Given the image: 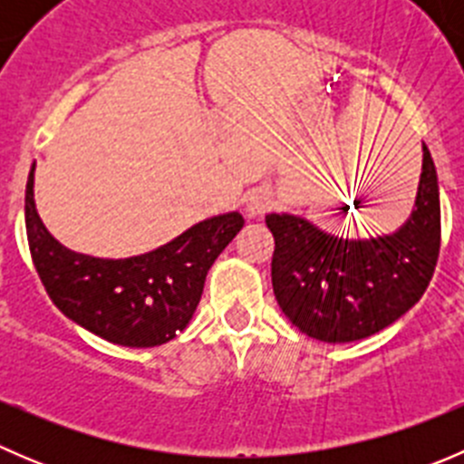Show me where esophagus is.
<instances>
[{"label": "esophagus", "mask_w": 464, "mask_h": 464, "mask_svg": "<svg viewBox=\"0 0 464 464\" xmlns=\"http://www.w3.org/2000/svg\"><path fill=\"white\" fill-rule=\"evenodd\" d=\"M269 208L271 199L265 190H254V193L246 198V213H249V218H260V215L266 213Z\"/></svg>", "instance_id": "1"}]
</instances>
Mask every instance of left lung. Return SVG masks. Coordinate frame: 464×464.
<instances>
[{
	"mask_svg": "<svg viewBox=\"0 0 464 464\" xmlns=\"http://www.w3.org/2000/svg\"><path fill=\"white\" fill-rule=\"evenodd\" d=\"M276 242L271 285L283 314L323 343L366 339L422 298L440 254V190L422 143L418 195L392 233L343 237L303 215L269 213Z\"/></svg>",
	"mask_w": 464,
	"mask_h": 464,
	"instance_id": "left-lung-1",
	"label": "left lung"
}]
</instances>
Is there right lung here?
<instances>
[{
    "label": "right lung",
    "mask_w": 464,
    "mask_h": 464,
    "mask_svg": "<svg viewBox=\"0 0 464 464\" xmlns=\"http://www.w3.org/2000/svg\"><path fill=\"white\" fill-rule=\"evenodd\" d=\"M35 163L26 181V236L53 305L81 327L128 348L168 343L193 319L206 274L245 227L237 210L213 215L148 254L96 258L55 240L35 208Z\"/></svg>",
    "instance_id": "add662e5"
}]
</instances>
